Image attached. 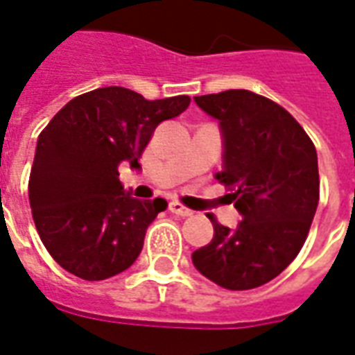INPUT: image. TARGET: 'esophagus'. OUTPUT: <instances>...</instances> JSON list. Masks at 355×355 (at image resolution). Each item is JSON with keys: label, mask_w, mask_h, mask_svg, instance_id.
<instances>
[{"label": "esophagus", "mask_w": 355, "mask_h": 355, "mask_svg": "<svg viewBox=\"0 0 355 355\" xmlns=\"http://www.w3.org/2000/svg\"><path fill=\"white\" fill-rule=\"evenodd\" d=\"M169 211L173 212V214H177V216H191V214H193V211H190L188 207H184L182 203H178V201H171Z\"/></svg>", "instance_id": "obj_1"}]
</instances>
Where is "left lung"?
<instances>
[{"label":"left lung","mask_w":355,"mask_h":355,"mask_svg":"<svg viewBox=\"0 0 355 355\" xmlns=\"http://www.w3.org/2000/svg\"><path fill=\"white\" fill-rule=\"evenodd\" d=\"M193 99L220 122L224 169L214 177L243 220L230 230L209 216L214 237L191 261L225 290H252L278 277L303 248L320 199L316 148L269 97L227 90Z\"/></svg>","instance_id":"1"}]
</instances>
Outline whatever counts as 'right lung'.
Here are the masks:
<instances>
[{
  "mask_svg": "<svg viewBox=\"0 0 355 355\" xmlns=\"http://www.w3.org/2000/svg\"><path fill=\"white\" fill-rule=\"evenodd\" d=\"M188 96L148 101L122 86L77 96L41 131L30 173L31 216L54 261L83 280H105L133 265L162 198L139 201L118 165L139 157L159 122L178 116Z\"/></svg>",
  "mask_w": 355,
  "mask_h": 355,
  "instance_id": "obj_1",
  "label": "right lung"
}]
</instances>
